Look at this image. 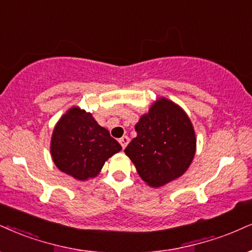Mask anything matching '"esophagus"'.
<instances>
[{
    "mask_svg": "<svg viewBox=\"0 0 252 252\" xmlns=\"http://www.w3.org/2000/svg\"><path fill=\"white\" fill-rule=\"evenodd\" d=\"M119 142H120L121 147L125 148L126 146H127V144H128V142H129V138H128V136H126V135L123 136V138L119 139Z\"/></svg>",
    "mask_w": 252,
    "mask_h": 252,
    "instance_id": "1",
    "label": "esophagus"
}]
</instances>
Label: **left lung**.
Returning <instances> with one entry per match:
<instances>
[{"mask_svg": "<svg viewBox=\"0 0 252 252\" xmlns=\"http://www.w3.org/2000/svg\"><path fill=\"white\" fill-rule=\"evenodd\" d=\"M136 136L125 153L151 187L180 178L194 159L196 138L181 107L161 98L135 125Z\"/></svg>", "mask_w": 252, "mask_h": 252, "instance_id": "left-lung-1", "label": "left lung"}]
</instances>
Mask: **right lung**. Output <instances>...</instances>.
I'll list each match as a JSON object with an SVG mask.
<instances>
[{"mask_svg": "<svg viewBox=\"0 0 252 252\" xmlns=\"http://www.w3.org/2000/svg\"><path fill=\"white\" fill-rule=\"evenodd\" d=\"M121 146L110 132L99 126L92 114L70 108L56 125L51 138V155L56 166L77 180L94 178L105 161Z\"/></svg>", "mask_w": 252, "mask_h": 252, "instance_id": "obj_1", "label": "right lung"}]
</instances>
